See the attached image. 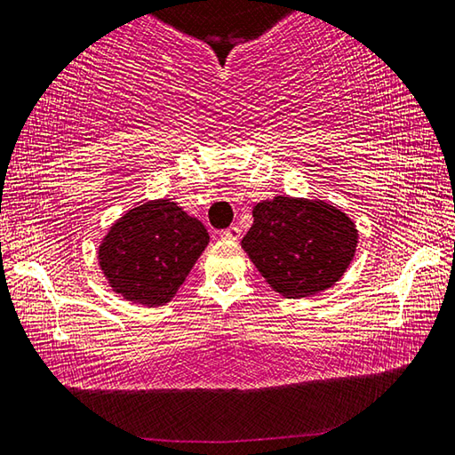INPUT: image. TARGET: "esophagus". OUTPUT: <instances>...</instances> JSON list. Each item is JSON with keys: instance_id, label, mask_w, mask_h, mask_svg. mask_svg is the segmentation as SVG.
Listing matches in <instances>:
<instances>
[{"instance_id": "obj_1", "label": "esophagus", "mask_w": 455, "mask_h": 455, "mask_svg": "<svg viewBox=\"0 0 455 455\" xmlns=\"http://www.w3.org/2000/svg\"><path fill=\"white\" fill-rule=\"evenodd\" d=\"M239 236H241L239 227H228L225 230H220V239H225V241H236Z\"/></svg>"}]
</instances>
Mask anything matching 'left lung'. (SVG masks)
I'll list each match as a JSON object with an SVG mask.
<instances>
[{"label":"left lung","instance_id":"left-lung-1","mask_svg":"<svg viewBox=\"0 0 455 455\" xmlns=\"http://www.w3.org/2000/svg\"><path fill=\"white\" fill-rule=\"evenodd\" d=\"M352 220L326 202L275 196L253 208L243 249L283 298L320 293L344 275L356 251Z\"/></svg>","mask_w":455,"mask_h":455}]
</instances>
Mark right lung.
<instances>
[{"label": "right lung", "instance_id": "add662e5", "mask_svg": "<svg viewBox=\"0 0 455 455\" xmlns=\"http://www.w3.org/2000/svg\"><path fill=\"white\" fill-rule=\"evenodd\" d=\"M206 244L204 225L176 202H146L111 227L99 247V263L113 290L125 299L164 306Z\"/></svg>", "mask_w": 455, "mask_h": 455}]
</instances>
